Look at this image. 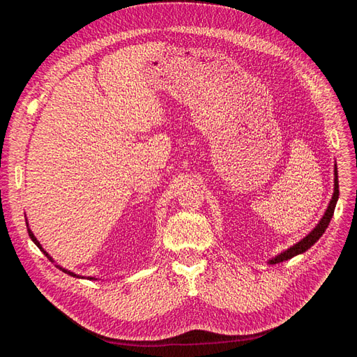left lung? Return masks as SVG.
I'll list each match as a JSON object with an SVG mask.
<instances>
[{
    "instance_id": "1",
    "label": "left lung",
    "mask_w": 357,
    "mask_h": 357,
    "mask_svg": "<svg viewBox=\"0 0 357 357\" xmlns=\"http://www.w3.org/2000/svg\"><path fill=\"white\" fill-rule=\"evenodd\" d=\"M333 176H335V178H333V183H335L333 195H332V199H331V202H329V205H328V210L325 211V215H323L321 220L319 222V225L305 236V238H302V240H301L299 243H296L295 245H291L290 248H287V250H284L283 253H280L278 256H275L274 259H271V261H269V264H271V265L280 264V262L287 261V259L294 257V256H296V255H301V253L307 252L308 248H310L311 245H314V244L319 241L320 236H321L323 234H325L326 228L329 226V222H331V219H332V215H333L335 205H337V201H338V197H340V189H338V168H337V165H335Z\"/></svg>"
}]
</instances>
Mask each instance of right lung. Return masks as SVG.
I'll return each instance as SVG.
<instances>
[{"mask_svg":"<svg viewBox=\"0 0 357 357\" xmlns=\"http://www.w3.org/2000/svg\"><path fill=\"white\" fill-rule=\"evenodd\" d=\"M26 226H28V225H26ZM28 234H29V236H31V240H32V241H34V243H36V245H37V247H38V248H40V250H41V252H43V253H45V255H46V256H47V259H50V261H52V257H50V256H49V255H47V252H45V250H43V247H41V244H40V243H38V240H37V238H36V236H34V234H32V232H31V229H28ZM59 269H62V271H63V273H67V274H70V275H73V277H79V275H77V274H74V273H71V271H68V269H63V268H61V266H59ZM88 278H89V280H95V278H93V277H88Z\"/></svg>","mask_w":357,"mask_h":357,"instance_id":"1","label":"right lung"}]
</instances>
